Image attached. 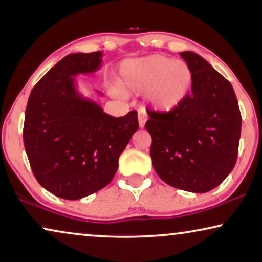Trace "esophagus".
Returning <instances> with one entry per match:
<instances>
[{"mask_svg":"<svg viewBox=\"0 0 262 262\" xmlns=\"http://www.w3.org/2000/svg\"><path fill=\"white\" fill-rule=\"evenodd\" d=\"M148 119V116L144 111H138V123H139V127L143 128L145 125V121Z\"/></svg>","mask_w":262,"mask_h":262,"instance_id":"obj_1","label":"esophagus"}]
</instances>
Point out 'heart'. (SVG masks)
Here are the masks:
<instances>
[{"mask_svg": "<svg viewBox=\"0 0 262 262\" xmlns=\"http://www.w3.org/2000/svg\"><path fill=\"white\" fill-rule=\"evenodd\" d=\"M193 73L184 60L163 55L124 60L119 67L118 83L125 89L145 92L156 111L169 112L181 105L192 87Z\"/></svg>", "mask_w": 262, "mask_h": 262, "instance_id": "1", "label": "heart"}]
</instances>
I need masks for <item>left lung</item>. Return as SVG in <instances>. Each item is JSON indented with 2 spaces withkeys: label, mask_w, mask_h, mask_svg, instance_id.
<instances>
[{
  "label": "left lung",
  "mask_w": 262,
  "mask_h": 262,
  "mask_svg": "<svg viewBox=\"0 0 262 262\" xmlns=\"http://www.w3.org/2000/svg\"><path fill=\"white\" fill-rule=\"evenodd\" d=\"M180 56L192 69L191 93L173 111L148 112L150 156L166 184L205 193L234 169L242 118L230 82L202 56L192 51Z\"/></svg>",
  "instance_id": "left-lung-1"
}]
</instances>
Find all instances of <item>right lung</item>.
<instances>
[{
	"label": "right lung",
	"mask_w": 262,
	"mask_h": 262,
	"mask_svg": "<svg viewBox=\"0 0 262 262\" xmlns=\"http://www.w3.org/2000/svg\"><path fill=\"white\" fill-rule=\"evenodd\" d=\"M101 63V51L68 55L28 98L25 150L39 184L59 198L81 199L106 187L138 130L136 111L114 118L78 93L75 76L95 73Z\"/></svg>",
	"instance_id": "obj_1"
}]
</instances>
